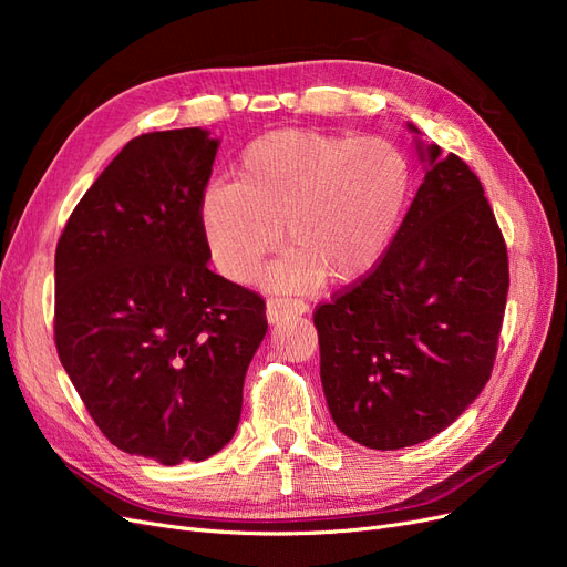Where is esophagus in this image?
I'll return each mask as SVG.
<instances>
[{"instance_id": "esophagus-1", "label": "esophagus", "mask_w": 567, "mask_h": 567, "mask_svg": "<svg viewBox=\"0 0 567 567\" xmlns=\"http://www.w3.org/2000/svg\"><path fill=\"white\" fill-rule=\"evenodd\" d=\"M310 307L302 300H288V298H269L267 300V321L269 323H277L284 317H298L305 315Z\"/></svg>"}]
</instances>
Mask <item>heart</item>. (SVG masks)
Returning a JSON list of instances; mask_svg holds the SVG:
<instances>
[{"instance_id": "heart-1", "label": "heart", "mask_w": 567, "mask_h": 567, "mask_svg": "<svg viewBox=\"0 0 567 567\" xmlns=\"http://www.w3.org/2000/svg\"><path fill=\"white\" fill-rule=\"evenodd\" d=\"M409 184L406 156L383 136L277 130L244 148L234 184L205 188L198 219L215 267L234 284L252 281L286 236L293 248L271 267L267 286L302 293L326 277L357 281L379 265Z\"/></svg>"}]
</instances>
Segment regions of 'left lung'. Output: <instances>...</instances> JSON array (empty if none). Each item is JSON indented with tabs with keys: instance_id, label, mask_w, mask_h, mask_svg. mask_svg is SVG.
<instances>
[{
	"instance_id": "1",
	"label": "left lung",
	"mask_w": 567,
	"mask_h": 567,
	"mask_svg": "<svg viewBox=\"0 0 567 567\" xmlns=\"http://www.w3.org/2000/svg\"><path fill=\"white\" fill-rule=\"evenodd\" d=\"M416 151L425 177L390 248L315 312L338 431L383 452L431 440L483 392L508 293L506 244L483 184L437 144L416 140Z\"/></svg>"
}]
</instances>
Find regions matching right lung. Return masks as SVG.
I'll return each instance as SVG.
<instances>
[{"label":"right lung","instance_id":"right-lung-1","mask_svg":"<svg viewBox=\"0 0 567 567\" xmlns=\"http://www.w3.org/2000/svg\"><path fill=\"white\" fill-rule=\"evenodd\" d=\"M217 146L200 127L136 136L56 246L61 364L111 444L163 466L234 437L267 333L265 300L208 269L198 203Z\"/></svg>","mask_w":567,"mask_h":567}]
</instances>
